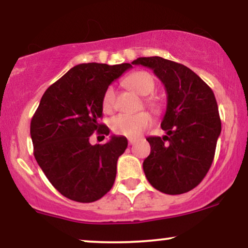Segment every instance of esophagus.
I'll list each match as a JSON object with an SVG mask.
<instances>
[{"label": "esophagus", "mask_w": 248, "mask_h": 248, "mask_svg": "<svg viewBox=\"0 0 248 248\" xmlns=\"http://www.w3.org/2000/svg\"><path fill=\"white\" fill-rule=\"evenodd\" d=\"M136 141H138V140H136V139H129V140H128V143H129V144H134Z\"/></svg>", "instance_id": "esophagus-1"}]
</instances>
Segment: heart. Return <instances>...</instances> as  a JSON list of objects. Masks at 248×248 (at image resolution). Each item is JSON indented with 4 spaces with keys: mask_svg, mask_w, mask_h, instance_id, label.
Here are the masks:
<instances>
[{
    "mask_svg": "<svg viewBox=\"0 0 248 248\" xmlns=\"http://www.w3.org/2000/svg\"><path fill=\"white\" fill-rule=\"evenodd\" d=\"M124 84L130 90L142 96L153 94L155 91L156 82L152 73L147 71H136L124 79ZM115 90L109 86L105 91L102 96V109L105 112H110L114 107ZM146 105L153 110L157 112L160 109V104L154 98H147ZM152 124V118L147 112H140L136 114H119L110 121V128L115 134L127 136V138H138L146 128Z\"/></svg>",
    "mask_w": 248,
    "mask_h": 248,
    "instance_id": "heart-1",
    "label": "heart"
}]
</instances>
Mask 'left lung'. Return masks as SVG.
<instances>
[{"mask_svg": "<svg viewBox=\"0 0 248 248\" xmlns=\"http://www.w3.org/2000/svg\"><path fill=\"white\" fill-rule=\"evenodd\" d=\"M152 69L167 91L161 127L164 136H150L143 171L152 186L167 195H181L203 181L215 157L221 122L212 90L193 71L162 57L132 62Z\"/></svg>", "mask_w": 248, "mask_h": 248, "instance_id": "1", "label": "left lung"}]
</instances>
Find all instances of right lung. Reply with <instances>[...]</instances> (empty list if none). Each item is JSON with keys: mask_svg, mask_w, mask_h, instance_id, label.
<instances>
[{"mask_svg": "<svg viewBox=\"0 0 248 248\" xmlns=\"http://www.w3.org/2000/svg\"><path fill=\"white\" fill-rule=\"evenodd\" d=\"M130 67L128 62L76 65L42 96L30 124L33 155L50 183L66 198L92 203L114 184L127 139L112 135L107 143L92 146L90 136L95 130L109 134L107 126L99 124L102 96Z\"/></svg>", "mask_w": 248, "mask_h": 248, "instance_id": "obj_1", "label": "right lung"}]
</instances>
